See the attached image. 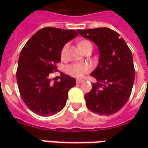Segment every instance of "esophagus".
I'll return each mask as SVG.
<instances>
[{"label":"esophagus","mask_w":148,"mask_h":148,"mask_svg":"<svg viewBox=\"0 0 148 148\" xmlns=\"http://www.w3.org/2000/svg\"><path fill=\"white\" fill-rule=\"evenodd\" d=\"M84 82L83 79H77V80H76V82H77V84H81V83H82V82Z\"/></svg>","instance_id":"1"}]
</instances>
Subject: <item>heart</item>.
<instances>
[{
	"label": "heart",
	"instance_id": "1",
	"mask_svg": "<svg viewBox=\"0 0 148 148\" xmlns=\"http://www.w3.org/2000/svg\"><path fill=\"white\" fill-rule=\"evenodd\" d=\"M86 42H88V41H82V42H81L79 43L78 46L82 45V44L86 43ZM66 49H67V45H65L62 50V57H63L65 55L66 51ZM89 70H90V68L88 66V65L85 64V63H75V64L68 66L67 68H66V71H67L68 74L75 77H82L84 74H86L87 72L89 71Z\"/></svg>",
	"mask_w": 148,
	"mask_h": 148
}]
</instances>
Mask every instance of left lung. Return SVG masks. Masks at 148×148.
Here are the masks:
<instances>
[{
  "mask_svg": "<svg viewBox=\"0 0 148 148\" xmlns=\"http://www.w3.org/2000/svg\"><path fill=\"white\" fill-rule=\"evenodd\" d=\"M84 38L93 41L98 47V65L91 73L97 82L85 94L86 106L99 115L114 114L130 97L135 69L132 51L123 38L108 27L77 30Z\"/></svg>",
  "mask_w": 148,
  "mask_h": 148,
  "instance_id": "8db88e82",
  "label": "left lung"
}]
</instances>
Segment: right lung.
<instances>
[{"mask_svg":"<svg viewBox=\"0 0 148 148\" xmlns=\"http://www.w3.org/2000/svg\"><path fill=\"white\" fill-rule=\"evenodd\" d=\"M78 36L76 31L44 27L34 34L20 54L16 71L22 99L35 113L48 116L66 106L68 91L75 78L62 74L59 82H51L50 74L57 70L65 44Z\"/></svg>","mask_w":148,"mask_h":148,"instance_id":"1","label":"right lung"}]
</instances>
